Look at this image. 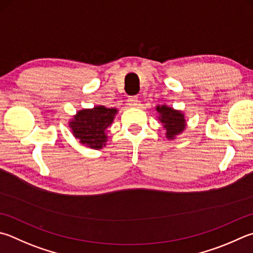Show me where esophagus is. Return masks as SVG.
Listing matches in <instances>:
<instances>
[{"instance_id": "1", "label": "esophagus", "mask_w": 253, "mask_h": 253, "mask_svg": "<svg viewBox=\"0 0 253 253\" xmlns=\"http://www.w3.org/2000/svg\"><path fill=\"white\" fill-rule=\"evenodd\" d=\"M127 102L130 107L137 106V104H138V96H130V97L127 99Z\"/></svg>"}]
</instances>
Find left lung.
Instances as JSON below:
<instances>
[{"label": "left lung", "instance_id": "8db88e82", "mask_svg": "<svg viewBox=\"0 0 253 253\" xmlns=\"http://www.w3.org/2000/svg\"><path fill=\"white\" fill-rule=\"evenodd\" d=\"M157 112L160 114V122L163 123L164 127L166 128V135L168 138H173L174 136L180 134L185 129L186 121L180 112L173 111L171 107L167 106H158Z\"/></svg>", "mask_w": 253, "mask_h": 253}]
</instances>
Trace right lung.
Returning a JSON list of instances; mask_svg holds the SVG:
<instances>
[{"mask_svg": "<svg viewBox=\"0 0 253 253\" xmlns=\"http://www.w3.org/2000/svg\"><path fill=\"white\" fill-rule=\"evenodd\" d=\"M115 108L96 106L93 109H83L70 123L73 134L82 144L89 148L100 149L107 140L106 129L114 121Z\"/></svg>", "mask_w": 253, "mask_h": 253, "instance_id": "obj_1", "label": "right lung"}]
</instances>
